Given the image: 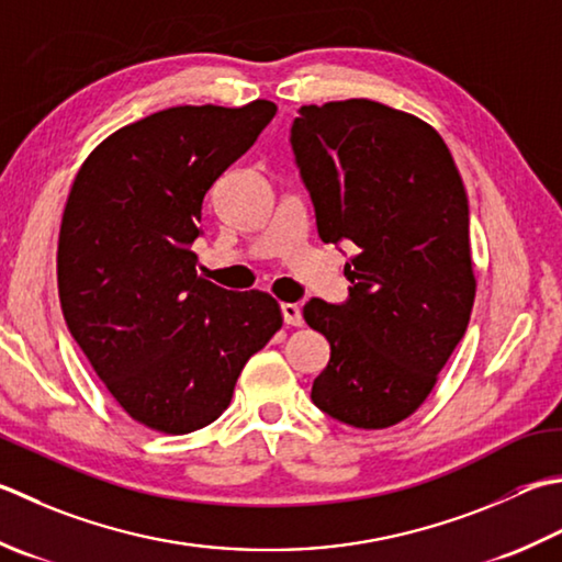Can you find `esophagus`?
Returning <instances> with one entry per match:
<instances>
[{
    "label": "esophagus",
    "mask_w": 562,
    "mask_h": 562,
    "mask_svg": "<svg viewBox=\"0 0 562 562\" xmlns=\"http://www.w3.org/2000/svg\"><path fill=\"white\" fill-rule=\"evenodd\" d=\"M282 310V318H284V324L288 326H302L304 324V318H302V310L296 304H282L280 306Z\"/></svg>",
    "instance_id": "obj_1"
}]
</instances>
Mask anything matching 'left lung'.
I'll list each match as a JSON object with an SVG mask.
<instances>
[{
  "label": "left lung",
  "instance_id": "1",
  "mask_svg": "<svg viewBox=\"0 0 562 562\" xmlns=\"http://www.w3.org/2000/svg\"><path fill=\"white\" fill-rule=\"evenodd\" d=\"M290 140L318 236L358 248L348 302L304 304L331 344L312 402L348 426H394L431 394L470 322L463 180L434 126L372 99L302 106Z\"/></svg>",
  "mask_w": 562,
  "mask_h": 562
}]
</instances>
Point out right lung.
Masks as SVG:
<instances>
[{
  "label": "right lung",
  "mask_w": 562,
  "mask_h": 562,
  "mask_svg": "<svg viewBox=\"0 0 562 562\" xmlns=\"http://www.w3.org/2000/svg\"><path fill=\"white\" fill-rule=\"evenodd\" d=\"M278 106H170L114 131L70 187L58 238L65 324L131 419L160 434L212 424L252 353L280 331L270 294L196 272L202 202Z\"/></svg>",
  "instance_id": "add662e5"
}]
</instances>
